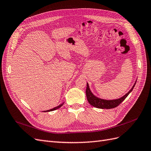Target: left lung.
I'll list each match as a JSON object with an SVG mask.
<instances>
[{"mask_svg": "<svg viewBox=\"0 0 151 151\" xmlns=\"http://www.w3.org/2000/svg\"><path fill=\"white\" fill-rule=\"evenodd\" d=\"M135 83H135L134 86L132 87V88L129 93H127L125 96H123L121 98L118 99H114V100H104V99H101L96 97L95 96H94L93 93L91 92L89 88V85L88 83H87V87H86V97H87V99H88L89 103L96 108H101V109L114 108L118 106L121 103H122L123 101H124V99L128 96V95L130 94V93L132 91V89H134Z\"/></svg>", "mask_w": 151, "mask_h": 151, "instance_id": "8db88e82", "label": "left lung"}]
</instances>
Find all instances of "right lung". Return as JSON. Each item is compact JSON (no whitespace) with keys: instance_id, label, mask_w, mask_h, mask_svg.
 I'll return each instance as SVG.
<instances>
[{"instance_id":"obj_1","label":"right lung","mask_w":151,"mask_h":151,"mask_svg":"<svg viewBox=\"0 0 151 151\" xmlns=\"http://www.w3.org/2000/svg\"><path fill=\"white\" fill-rule=\"evenodd\" d=\"M63 104V103H62V104H60V105H59V106H57V107H55V108H53V109H49V110L46 111V112H48V111H53V110H55V109H58V108H60V107L62 106Z\"/></svg>"}]
</instances>
